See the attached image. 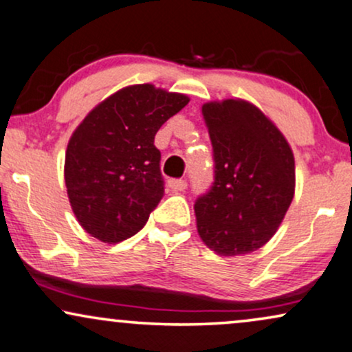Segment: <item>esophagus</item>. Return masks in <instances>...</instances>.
<instances>
[{
  "label": "esophagus",
  "instance_id": "esophagus-1",
  "mask_svg": "<svg viewBox=\"0 0 352 352\" xmlns=\"http://www.w3.org/2000/svg\"><path fill=\"white\" fill-rule=\"evenodd\" d=\"M167 185L172 191H184L186 190V186H188L185 180H168Z\"/></svg>",
  "mask_w": 352,
  "mask_h": 352
}]
</instances>
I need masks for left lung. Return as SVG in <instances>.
I'll return each instance as SVG.
<instances>
[{
  "mask_svg": "<svg viewBox=\"0 0 352 352\" xmlns=\"http://www.w3.org/2000/svg\"><path fill=\"white\" fill-rule=\"evenodd\" d=\"M201 113L214 155V184L195 201L198 234L222 256L245 255L273 237L291 206L294 154L250 102H208Z\"/></svg>",
  "mask_w": 352,
  "mask_h": 352,
  "instance_id": "obj_1",
  "label": "left lung"
}]
</instances>
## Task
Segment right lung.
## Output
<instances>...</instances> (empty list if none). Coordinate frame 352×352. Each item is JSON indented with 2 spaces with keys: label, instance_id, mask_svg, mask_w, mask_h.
I'll return each mask as SVG.
<instances>
[{
  "label": "right lung",
  "instance_id": "1",
  "mask_svg": "<svg viewBox=\"0 0 352 352\" xmlns=\"http://www.w3.org/2000/svg\"><path fill=\"white\" fill-rule=\"evenodd\" d=\"M190 99L153 84L120 89L69 138L65 184L82 229L105 243L140 232L164 197L154 136Z\"/></svg>",
  "mask_w": 352,
  "mask_h": 352
}]
</instances>
